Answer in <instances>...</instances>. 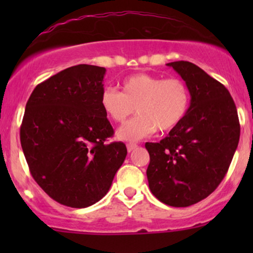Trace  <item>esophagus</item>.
<instances>
[{"mask_svg": "<svg viewBox=\"0 0 253 253\" xmlns=\"http://www.w3.org/2000/svg\"><path fill=\"white\" fill-rule=\"evenodd\" d=\"M136 147H138V145L136 144H133V143L127 144V151H128V152H132V151L135 150Z\"/></svg>", "mask_w": 253, "mask_h": 253, "instance_id": "34e87169", "label": "esophagus"}]
</instances>
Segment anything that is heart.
Listing matches in <instances>:
<instances>
[{
	"mask_svg": "<svg viewBox=\"0 0 253 253\" xmlns=\"http://www.w3.org/2000/svg\"><path fill=\"white\" fill-rule=\"evenodd\" d=\"M100 103L104 114L118 124L138 113L118 130L119 139L135 141L153 134L157 128L163 132L178 126L189 110L190 90L181 78L135 74L123 81L121 92L104 89Z\"/></svg>",
	"mask_w": 253,
	"mask_h": 253,
	"instance_id": "b5f03b06",
	"label": "heart"
}]
</instances>
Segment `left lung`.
Returning <instances> with one entry per match:
<instances>
[{"label":"left lung","instance_id":"left-lung-1","mask_svg":"<svg viewBox=\"0 0 253 253\" xmlns=\"http://www.w3.org/2000/svg\"><path fill=\"white\" fill-rule=\"evenodd\" d=\"M190 90L183 121L159 143H146L151 193L172 207H188L216 189L240 136L236 104L221 83L190 62L168 63Z\"/></svg>","mask_w":253,"mask_h":253}]
</instances>
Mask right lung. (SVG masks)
Masks as SVG:
<instances>
[{
	"label": "right lung",
	"mask_w": 253,
	"mask_h": 253,
	"mask_svg": "<svg viewBox=\"0 0 253 253\" xmlns=\"http://www.w3.org/2000/svg\"><path fill=\"white\" fill-rule=\"evenodd\" d=\"M104 75L71 66L38 84L26 104L20 140L32 176L68 207L100 201L127 155L121 141L106 143L114 130L100 103Z\"/></svg>",
	"instance_id": "right-lung-1"
}]
</instances>
